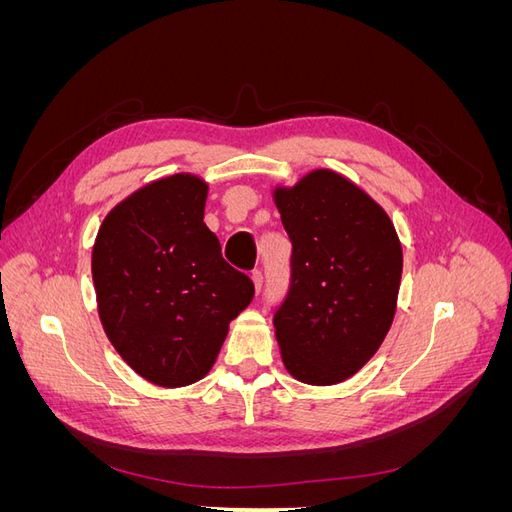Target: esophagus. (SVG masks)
I'll return each mask as SVG.
<instances>
[{"instance_id": "1", "label": "esophagus", "mask_w": 512, "mask_h": 512, "mask_svg": "<svg viewBox=\"0 0 512 512\" xmlns=\"http://www.w3.org/2000/svg\"><path fill=\"white\" fill-rule=\"evenodd\" d=\"M252 282H254V288H256V292H260L262 290V282H265V275H262V271H252Z\"/></svg>"}]
</instances>
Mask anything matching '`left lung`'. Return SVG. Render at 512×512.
<instances>
[{"mask_svg":"<svg viewBox=\"0 0 512 512\" xmlns=\"http://www.w3.org/2000/svg\"><path fill=\"white\" fill-rule=\"evenodd\" d=\"M273 200L292 241L288 297L275 337L292 378L339 384L374 356L389 333L404 269L397 230L359 185L316 168Z\"/></svg>","mask_w":512,"mask_h":512,"instance_id":"8db88e82","label":"left lung"}]
</instances>
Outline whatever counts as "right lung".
Here are the masks:
<instances>
[{"label": "right lung", "instance_id": "1", "mask_svg": "<svg viewBox=\"0 0 512 512\" xmlns=\"http://www.w3.org/2000/svg\"><path fill=\"white\" fill-rule=\"evenodd\" d=\"M209 185L192 173L151 181L115 205L91 252L98 316L138 376L164 389L205 378L254 284L207 228Z\"/></svg>", "mask_w": 512, "mask_h": 512}]
</instances>
